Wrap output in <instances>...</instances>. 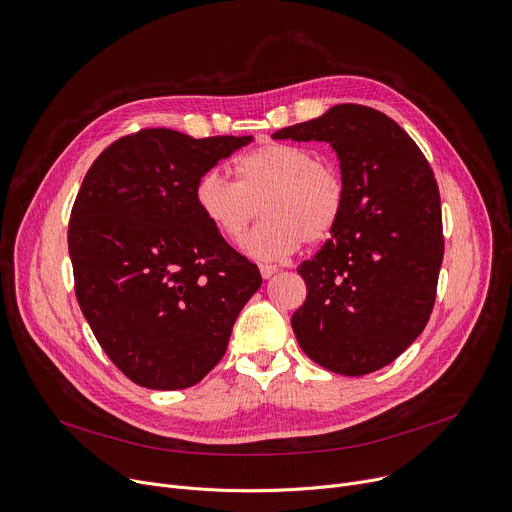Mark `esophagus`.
Listing matches in <instances>:
<instances>
[{
  "label": "esophagus",
  "mask_w": 512,
  "mask_h": 512,
  "mask_svg": "<svg viewBox=\"0 0 512 512\" xmlns=\"http://www.w3.org/2000/svg\"><path fill=\"white\" fill-rule=\"evenodd\" d=\"M259 271H261L263 279H269V277H273L277 273V267L275 265H261Z\"/></svg>",
  "instance_id": "esophagus-1"
}]
</instances>
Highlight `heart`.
Wrapping results in <instances>:
<instances>
[{
  "mask_svg": "<svg viewBox=\"0 0 512 512\" xmlns=\"http://www.w3.org/2000/svg\"><path fill=\"white\" fill-rule=\"evenodd\" d=\"M235 184L210 170L194 186V202L204 223L227 243H241L257 216L263 221L245 241L257 261H281L304 241L330 239L346 206L342 176L300 145L271 141L243 154Z\"/></svg>",
  "mask_w": 512,
  "mask_h": 512,
  "instance_id": "b5f03b06",
  "label": "heart"
}]
</instances>
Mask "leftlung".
Masks as SVG:
<instances>
[{
    "instance_id": "1",
    "label": "left lung",
    "mask_w": 512,
    "mask_h": 512,
    "mask_svg": "<svg viewBox=\"0 0 512 512\" xmlns=\"http://www.w3.org/2000/svg\"><path fill=\"white\" fill-rule=\"evenodd\" d=\"M271 137L330 143L346 186L336 231L298 267L308 296L291 328L320 367L375 373L413 344L433 310L444 259L433 172L391 117L364 105H336Z\"/></svg>"
}]
</instances>
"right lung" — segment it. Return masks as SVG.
<instances>
[{
	"label": "right lung",
	"mask_w": 512,
	"mask_h": 512,
	"mask_svg": "<svg viewBox=\"0 0 512 512\" xmlns=\"http://www.w3.org/2000/svg\"><path fill=\"white\" fill-rule=\"evenodd\" d=\"M251 139L141 129L103 150L81 184L68 223L77 300L101 348L139 387L202 381L261 287L257 265L194 202L198 178Z\"/></svg>",
	"instance_id": "right-lung-1"
}]
</instances>
